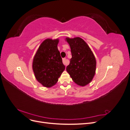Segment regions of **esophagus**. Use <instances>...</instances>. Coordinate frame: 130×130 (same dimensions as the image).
I'll use <instances>...</instances> for the list:
<instances>
[{
	"label": "esophagus",
	"instance_id": "1",
	"mask_svg": "<svg viewBox=\"0 0 130 130\" xmlns=\"http://www.w3.org/2000/svg\"><path fill=\"white\" fill-rule=\"evenodd\" d=\"M62 61H63V63L65 66H67V65L68 64V60H67L66 58H63Z\"/></svg>",
	"mask_w": 130,
	"mask_h": 130
}]
</instances>
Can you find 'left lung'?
<instances>
[{
	"label": "left lung",
	"mask_w": 130,
	"mask_h": 130,
	"mask_svg": "<svg viewBox=\"0 0 130 130\" xmlns=\"http://www.w3.org/2000/svg\"><path fill=\"white\" fill-rule=\"evenodd\" d=\"M66 40L70 45L72 57L66 70L73 81L78 86H85L92 81L95 74L96 62L91 49L80 37Z\"/></svg>",
	"instance_id": "obj_1"
}]
</instances>
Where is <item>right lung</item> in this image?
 Returning a JSON list of instances; mask_svg holds the SVG:
<instances>
[{"label": "right lung", "mask_w": 130, "mask_h": 130, "mask_svg": "<svg viewBox=\"0 0 130 130\" xmlns=\"http://www.w3.org/2000/svg\"><path fill=\"white\" fill-rule=\"evenodd\" d=\"M58 42V39H46L39 46L34 57L32 69L35 77L47 88L57 83L65 69L57 48Z\"/></svg>", "instance_id": "obj_1"}]
</instances>
